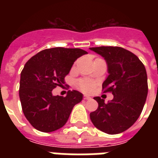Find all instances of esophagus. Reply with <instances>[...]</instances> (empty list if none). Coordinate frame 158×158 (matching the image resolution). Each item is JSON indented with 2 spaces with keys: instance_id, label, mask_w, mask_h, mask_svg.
I'll use <instances>...</instances> for the list:
<instances>
[{
  "instance_id": "34e87169",
  "label": "esophagus",
  "mask_w": 158,
  "mask_h": 158,
  "mask_svg": "<svg viewBox=\"0 0 158 158\" xmlns=\"http://www.w3.org/2000/svg\"><path fill=\"white\" fill-rule=\"evenodd\" d=\"M91 98L89 96V95H84V99H85V100H88V99H90Z\"/></svg>"
}]
</instances>
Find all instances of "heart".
<instances>
[{
	"instance_id": "b5f03b06",
	"label": "heart",
	"mask_w": 158,
	"mask_h": 158,
	"mask_svg": "<svg viewBox=\"0 0 158 158\" xmlns=\"http://www.w3.org/2000/svg\"><path fill=\"white\" fill-rule=\"evenodd\" d=\"M79 88L85 92H89L93 89L94 84L90 80H79Z\"/></svg>"
}]
</instances>
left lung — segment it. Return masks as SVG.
<instances>
[{"label":"left lung","instance_id":"8db88e82","mask_svg":"<svg viewBox=\"0 0 158 158\" xmlns=\"http://www.w3.org/2000/svg\"><path fill=\"white\" fill-rule=\"evenodd\" d=\"M105 59L108 76L102 84L103 93L113 99L106 103L95 97L98 107L90 113L94 126L108 135L120 134L131 127L139 117L148 95V77L137 56L119 47L90 48Z\"/></svg>","mask_w":158,"mask_h":158}]
</instances>
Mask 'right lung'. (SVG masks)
Here are the masks:
<instances>
[{"mask_svg":"<svg viewBox=\"0 0 158 158\" xmlns=\"http://www.w3.org/2000/svg\"><path fill=\"white\" fill-rule=\"evenodd\" d=\"M86 51L79 48L45 49L26 62L20 74L19 98L26 119L42 132L63 127L72 109L82 101L83 94L69 90L65 97L53 96L52 90L64 84L74 62Z\"/></svg>","mask_w":158,"mask_h":158,"instance_id":"obj_1","label":"right lung"}]
</instances>
